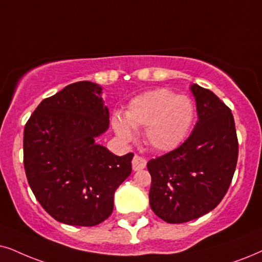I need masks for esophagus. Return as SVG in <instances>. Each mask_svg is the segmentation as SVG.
<instances>
[{"label":"esophagus","mask_w":262,"mask_h":262,"mask_svg":"<svg viewBox=\"0 0 262 262\" xmlns=\"http://www.w3.org/2000/svg\"><path fill=\"white\" fill-rule=\"evenodd\" d=\"M132 165H133V170H140L146 167V160L140 157V156L135 155L133 161H132Z\"/></svg>","instance_id":"1"}]
</instances>
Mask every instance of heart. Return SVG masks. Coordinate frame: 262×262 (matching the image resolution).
<instances>
[{
    "label": "heart",
    "mask_w": 262,
    "mask_h": 262,
    "mask_svg": "<svg viewBox=\"0 0 262 262\" xmlns=\"http://www.w3.org/2000/svg\"><path fill=\"white\" fill-rule=\"evenodd\" d=\"M196 120V105L186 95L165 88L142 93L132 99L125 116L112 117L115 133L124 141H133L138 128H146V140L157 151L180 146Z\"/></svg>",
    "instance_id": "1"
}]
</instances>
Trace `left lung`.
Segmentation results:
<instances>
[{"label":"left lung","mask_w":262,"mask_h":262,"mask_svg":"<svg viewBox=\"0 0 262 262\" xmlns=\"http://www.w3.org/2000/svg\"><path fill=\"white\" fill-rule=\"evenodd\" d=\"M198 121L187 140L148 161L150 205L169 224H183L209 213L230 187L238 158L233 115L209 89L191 84Z\"/></svg>","instance_id":"1"}]
</instances>
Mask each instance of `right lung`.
<instances>
[{"label":"right lung","mask_w":262,"mask_h":262,"mask_svg":"<svg viewBox=\"0 0 262 262\" xmlns=\"http://www.w3.org/2000/svg\"><path fill=\"white\" fill-rule=\"evenodd\" d=\"M102 87L69 84L42 100L24 129V167L43 209L59 223L95 226L114 210V194L132 173L133 154L116 156L97 138L110 124Z\"/></svg>","instance_id":"obj_1"}]
</instances>
